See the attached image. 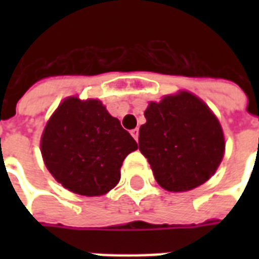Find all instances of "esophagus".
<instances>
[{
    "mask_svg": "<svg viewBox=\"0 0 259 259\" xmlns=\"http://www.w3.org/2000/svg\"><path fill=\"white\" fill-rule=\"evenodd\" d=\"M130 134L133 136V138L136 140V141H138V129H137V127H136V129H133V130H130Z\"/></svg>",
    "mask_w": 259,
    "mask_h": 259,
    "instance_id": "1",
    "label": "esophagus"
}]
</instances>
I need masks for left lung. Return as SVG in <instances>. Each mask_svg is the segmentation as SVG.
Returning a JSON list of instances; mask_svg holds the SVG:
<instances>
[{
    "label": "left lung",
    "instance_id": "obj_1",
    "mask_svg": "<svg viewBox=\"0 0 259 259\" xmlns=\"http://www.w3.org/2000/svg\"><path fill=\"white\" fill-rule=\"evenodd\" d=\"M138 145L154 179L170 192H184L208 180L225 154L222 126L196 95L180 91L150 102Z\"/></svg>",
    "mask_w": 259,
    "mask_h": 259
}]
</instances>
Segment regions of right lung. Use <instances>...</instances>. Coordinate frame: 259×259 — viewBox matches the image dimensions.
I'll return each mask as SVG.
<instances>
[{"instance_id":"obj_1","label":"right lung","mask_w":259,"mask_h":259,"mask_svg":"<svg viewBox=\"0 0 259 259\" xmlns=\"http://www.w3.org/2000/svg\"><path fill=\"white\" fill-rule=\"evenodd\" d=\"M46 166L58 183L83 196H101L121 179L137 142L98 99L70 97L59 105L41 136Z\"/></svg>"}]
</instances>
